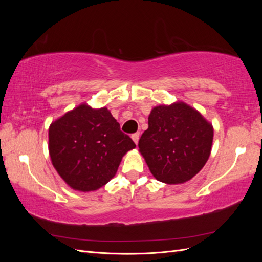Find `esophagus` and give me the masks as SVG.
<instances>
[{
	"label": "esophagus",
	"instance_id": "34e87169",
	"mask_svg": "<svg viewBox=\"0 0 262 262\" xmlns=\"http://www.w3.org/2000/svg\"><path fill=\"white\" fill-rule=\"evenodd\" d=\"M131 138H132V140H133L134 143L138 144V143H139V139H140V133H139V132H137V133L132 134Z\"/></svg>",
	"mask_w": 262,
	"mask_h": 262
}]
</instances>
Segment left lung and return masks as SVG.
<instances>
[{
	"label": "left lung",
	"instance_id": "1",
	"mask_svg": "<svg viewBox=\"0 0 262 262\" xmlns=\"http://www.w3.org/2000/svg\"><path fill=\"white\" fill-rule=\"evenodd\" d=\"M212 142V124L198 110L177 101L152 109L148 129L139 141V150L158 181L177 185L203 168Z\"/></svg>",
	"mask_w": 262,
	"mask_h": 262
}]
</instances>
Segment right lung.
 I'll use <instances>...</instances> for the list:
<instances>
[{
  "label": "right lung",
  "mask_w": 262,
  "mask_h": 262,
  "mask_svg": "<svg viewBox=\"0 0 262 262\" xmlns=\"http://www.w3.org/2000/svg\"><path fill=\"white\" fill-rule=\"evenodd\" d=\"M136 147L106 107L82 104L49 126V154L55 170L74 190L89 192L114 178L123 155Z\"/></svg>",
  "instance_id": "obj_1"
}]
</instances>
